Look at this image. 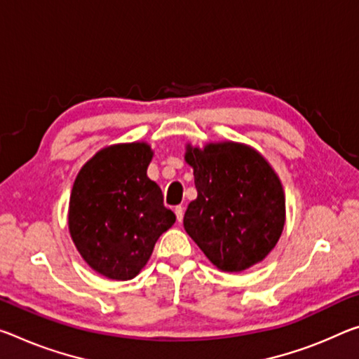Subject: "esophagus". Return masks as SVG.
<instances>
[{
    "label": "esophagus",
    "mask_w": 359,
    "mask_h": 359,
    "mask_svg": "<svg viewBox=\"0 0 359 359\" xmlns=\"http://www.w3.org/2000/svg\"><path fill=\"white\" fill-rule=\"evenodd\" d=\"M174 212H175V217H177L179 222L184 220V206H175Z\"/></svg>",
    "instance_id": "1"
}]
</instances>
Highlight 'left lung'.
Here are the masks:
<instances>
[{
	"label": "left lung",
	"mask_w": 359,
	"mask_h": 359,
	"mask_svg": "<svg viewBox=\"0 0 359 359\" xmlns=\"http://www.w3.org/2000/svg\"><path fill=\"white\" fill-rule=\"evenodd\" d=\"M198 198L184 226L222 271H243L264 260L284 226V193L270 164L251 147L224 142L190 149Z\"/></svg>",
	"instance_id": "8db88e82"
}]
</instances>
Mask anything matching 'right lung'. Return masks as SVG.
Listing matches in <instances>:
<instances>
[{
    "label": "right lung",
    "instance_id": "1",
    "mask_svg": "<svg viewBox=\"0 0 359 359\" xmlns=\"http://www.w3.org/2000/svg\"><path fill=\"white\" fill-rule=\"evenodd\" d=\"M151 155L147 144L108 147L84 164L73 185V243L90 269L110 280H133L175 222L161 189L147 177Z\"/></svg>",
    "mask_w": 359,
    "mask_h": 359
}]
</instances>
